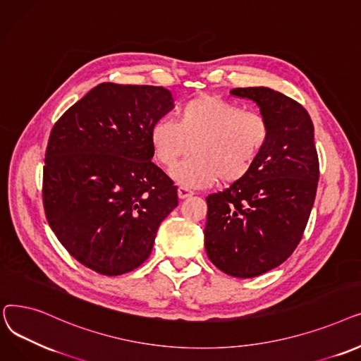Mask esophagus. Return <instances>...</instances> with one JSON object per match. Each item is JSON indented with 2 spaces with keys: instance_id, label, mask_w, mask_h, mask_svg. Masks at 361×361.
<instances>
[{
  "instance_id": "esophagus-1",
  "label": "esophagus",
  "mask_w": 361,
  "mask_h": 361,
  "mask_svg": "<svg viewBox=\"0 0 361 361\" xmlns=\"http://www.w3.org/2000/svg\"><path fill=\"white\" fill-rule=\"evenodd\" d=\"M194 192L191 191V190H188V188H185V186H179V190H178V195H179V198L180 200H185V198H188V197H191Z\"/></svg>"
}]
</instances>
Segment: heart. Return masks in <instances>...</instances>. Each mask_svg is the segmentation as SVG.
Listing matches in <instances>:
<instances>
[{
  "instance_id": "obj_1",
  "label": "heart",
  "mask_w": 361,
  "mask_h": 361,
  "mask_svg": "<svg viewBox=\"0 0 361 361\" xmlns=\"http://www.w3.org/2000/svg\"><path fill=\"white\" fill-rule=\"evenodd\" d=\"M267 120L216 95H200L179 109L178 122L160 118L149 140L157 160L173 167L191 151L195 154L171 175L183 186L202 188L235 183L252 170L269 142Z\"/></svg>"
}]
</instances>
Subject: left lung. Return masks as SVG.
I'll return each instance as SVG.
<instances>
[{"label": "left lung", "mask_w": 361, "mask_h": 361, "mask_svg": "<svg viewBox=\"0 0 361 361\" xmlns=\"http://www.w3.org/2000/svg\"><path fill=\"white\" fill-rule=\"evenodd\" d=\"M252 99L270 135L250 173L210 194L204 244L210 262L233 278H254L278 267L300 244L319 182L314 128L307 110L270 88H235Z\"/></svg>", "instance_id": "1"}]
</instances>
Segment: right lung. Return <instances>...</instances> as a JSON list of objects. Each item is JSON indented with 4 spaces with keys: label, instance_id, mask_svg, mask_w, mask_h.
<instances>
[{
    "label": "right lung",
    "instance_id": "add662e5",
    "mask_svg": "<svg viewBox=\"0 0 361 361\" xmlns=\"http://www.w3.org/2000/svg\"><path fill=\"white\" fill-rule=\"evenodd\" d=\"M171 107L163 87L104 82L51 129L42 176L47 220L68 254L99 274L140 267L178 205V186L151 161V128Z\"/></svg>",
    "mask_w": 361,
    "mask_h": 361
}]
</instances>
